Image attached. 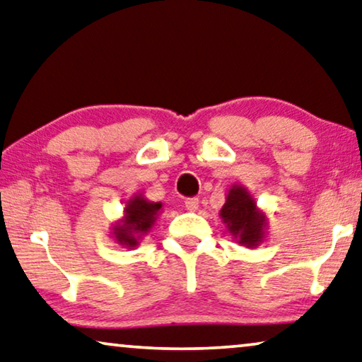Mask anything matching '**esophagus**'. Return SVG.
Listing matches in <instances>:
<instances>
[{
    "label": "esophagus",
    "instance_id": "esophagus-1",
    "mask_svg": "<svg viewBox=\"0 0 362 362\" xmlns=\"http://www.w3.org/2000/svg\"><path fill=\"white\" fill-rule=\"evenodd\" d=\"M199 206V199L198 198H188L185 199V208L188 211H197Z\"/></svg>",
    "mask_w": 362,
    "mask_h": 362
}]
</instances>
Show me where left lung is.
<instances>
[{"label":"left lung","mask_w":362,"mask_h":362,"mask_svg":"<svg viewBox=\"0 0 362 362\" xmlns=\"http://www.w3.org/2000/svg\"><path fill=\"white\" fill-rule=\"evenodd\" d=\"M221 219L239 245L255 249L267 239L268 218L244 185L234 183L219 211Z\"/></svg>","instance_id":"8db88e82"}]
</instances>
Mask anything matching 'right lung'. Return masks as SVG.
Segmentation results:
<instances>
[{
    "instance_id": "add662e5",
    "label": "right lung",
    "mask_w": 362,
    "mask_h": 362,
    "mask_svg": "<svg viewBox=\"0 0 362 362\" xmlns=\"http://www.w3.org/2000/svg\"><path fill=\"white\" fill-rule=\"evenodd\" d=\"M160 213L163 203L149 202L136 193L125 202L122 218L112 224L110 237L123 249H134L151 233Z\"/></svg>"
}]
</instances>
